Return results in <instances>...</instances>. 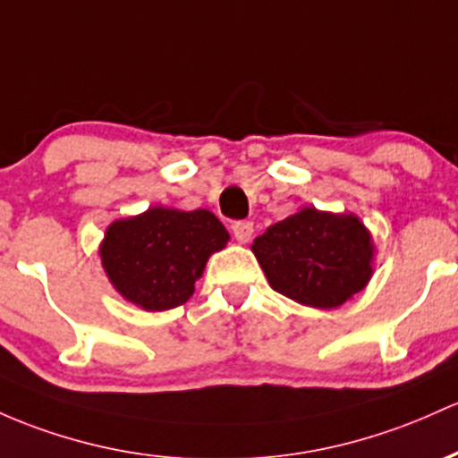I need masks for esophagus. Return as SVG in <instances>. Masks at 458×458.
<instances>
[{"label":"esophagus","mask_w":458,"mask_h":458,"mask_svg":"<svg viewBox=\"0 0 458 458\" xmlns=\"http://www.w3.org/2000/svg\"><path fill=\"white\" fill-rule=\"evenodd\" d=\"M233 234L239 243H248L254 234V224L252 221H234L233 224Z\"/></svg>","instance_id":"obj_1"}]
</instances>
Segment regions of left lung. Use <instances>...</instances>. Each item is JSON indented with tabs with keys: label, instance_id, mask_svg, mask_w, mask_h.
Returning a JSON list of instances; mask_svg holds the SVG:
<instances>
[{
	"label": "left lung",
	"instance_id": "left-lung-1",
	"mask_svg": "<svg viewBox=\"0 0 458 458\" xmlns=\"http://www.w3.org/2000/svg\"><path fill=\"white\" fill-rule=\"evenodd\" d=\"M252 252L274 291L335 309L359 293L371 276V237L354 215L302 208L254 239Z\"/></svg>",
	"mask_w": 458,
	"mask_h": 458
}]
</instances>
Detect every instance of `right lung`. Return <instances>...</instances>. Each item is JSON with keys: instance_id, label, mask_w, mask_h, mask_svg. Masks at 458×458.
<instances>
[{"instance_id": "add662e5", "label": "right lung", "mask_w": 458, "mask_h": 458, "mask_svg": "<svg viewBox=\"0 0 458 458\" xmlns=\"http://www.w3.org/2000/svg\"><path fill=\"white\" fill-rule=\"evenodd\" d=\"M228 233L210 210L149 208L106 230L102 265L114 289L145 310H169L193 295L206 260Z\"/></svg>"}]
</instances>
